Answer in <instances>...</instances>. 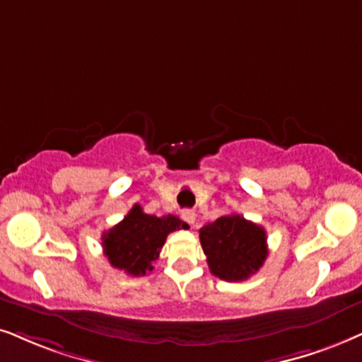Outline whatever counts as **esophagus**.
Instances as JSON below:
<instances>
[{"label":"esophagus","instance_id":"34e87169","mask_svg":"<svg viewBox=\"0 0 362 362\" xmlns=\"http://www.w3.org/2000/svg\"><path fill=\"white\" fill-rule=\"evenodd\" d=\"M195 217H197V215H195L194 210H190V209H185V210H182V218H184L185 222H189L190 226H192V223L195 222Z\"/></svg>","mask_w":362,"mask_h":362}]
</instances>
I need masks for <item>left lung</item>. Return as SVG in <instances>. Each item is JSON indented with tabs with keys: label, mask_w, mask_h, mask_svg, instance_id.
I'll return each instance as SVG.
<instances>
[{
	"label": "left lung",
	"mask_w": 362,
	"mask_h": 362,
	"mask_svg": "<svg viewBox=\"0 0 362 362\" xmlns=\"http://www.w3.org/2000/svg\"><path fill=\"white\" fill-rule=\"evenodd\" d=\"M199 237L210 272L227 282L254 276L269 254L264 227L237 214L223 215L204 226Z\"/></svg>",
	"instance_id": "obj_1"
}]
</instances>
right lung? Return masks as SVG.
Masks as SVG:
<instances>
[{"instance_id":"add662e5","label":"right lung","mask_w":362,"mask_h":362,"mask_svg":"<svg viewBox=\"0 0 362 362\" xmlns=\"http://www.w3.org/2000/svg\"><path fill=\"white\" fill-rule=\"evenodd\" d=\"M187 227L175 215H148L135 204L122 222L103 232V254L118 271H125L128 276H145L153 271V262L158 259L167 235Z\"/></svg>"}]
</instances>
